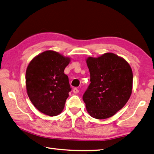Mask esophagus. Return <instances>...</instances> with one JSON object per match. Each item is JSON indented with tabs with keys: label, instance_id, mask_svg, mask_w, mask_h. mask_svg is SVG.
<instances>
[{
	"label": "esophagus",
	"instance_id": "1",
	"mask_svg": "<svg viewBox=\"0 0 154 154\" xmlns=\"http://www.w3.org/2000/svg\"><path fill=\"white\" fill-rule=\"evenodd\" d=\"M73 93L74 94H78L79 93V89L77 88H74L73 89Z\"/></svg>",
	"mask_w": 154,
	"mask_h": 154
}]
</instances>
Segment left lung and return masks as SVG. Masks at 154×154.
Instances as JSON below:
<instances>
[{
  "instance_id": "8db88e82",
  "label": "left lung",
  "mask_w": 154,
  "mask_h": 154,
  "mask_svg": "<svg viewBox=\"0 0 154 154\" xmlns=\"http://www.w3.org/2000/svg\"><path fill=\"white\" fill-rule=\"evenodd\" d=\"M90 84L83 96L87 111L97 119L114 115L132 93L133 72L127 61L113 53L86 60Z\"/></svg>"
}]
</instances>
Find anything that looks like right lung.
I'll list each match as a JSON object with an SVG mask.
<instances>
[{
    "instance_id": "1",
    "label": "right lung",
    "mask_w": 154,
    "mask_h": 154,
    "mask_svg": "<svg viewBox=\"0 0 154 154\" xmlns=\"http://www.w3.org/2000/svg\"><path fill=\"white\" fill-rule=\"evenodd\" d=\"M70 58L57 52L47 50L29 63L26 73L27 95L42 113L54 116L63 110L71 90L64 70Z\"/></svg>"
}]
</instances>
